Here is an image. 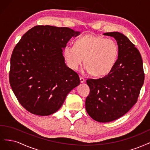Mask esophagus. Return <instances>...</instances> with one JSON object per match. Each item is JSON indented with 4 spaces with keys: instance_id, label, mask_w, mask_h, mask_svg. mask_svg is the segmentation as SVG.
<instances>
[{
    "instance_id": "esophagus-1",
    "label": "esophagus",
    "mask_w": 150,
    "mask_h": 150,
    "mask_svg": "<svg viewBox=\"0 0 150 150\" xmlns=\"http://www.w3.org/2000/svg\"><path fill=\"white\" fill-rule=\"evenodd\" d=\"M80 82L81 83H83V82H85V79L83 78V77H80Z\"/></svg>"
}]
</instances>
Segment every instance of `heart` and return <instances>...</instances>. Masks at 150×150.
Masks as SVG:
<instances>
[{"instance_id":"obj_1","label":"heart","mask_w":150,"mask_h":150,"mask_svg":"<svg viewBox=\"0 0 150 150\" xmlns=\"http://www.w3.org/2000/svg\"><path fill=\"white\" fill-rule=\"evenodd\" d=\"M118 51L117 43L111 38L85 35L77 38L75 45L67 44L63 50V56L70 69L77 70L85 60L86 64L81 70L82 74L93 72L96 76H101L112 69Z\"/></svg>"}]
</instances>
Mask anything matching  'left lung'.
<instances>
[{
	"mask_svg": "<svg viewBox=\"0 0 150 150\" xmlns=\"http://www.w3.org/2000/svg\"><path fill=\"white\" fill-rule=\"evenodd\" d=\"M103 35L117 40L118 59L107 75L86 80L90 92L85 108L91 118L106 123L122 117L137 103L144 74L140 53L127 37L118 32Z\"/></svg>",
	"mask_w": 150,
	"mask_h": 150,
	"instance_id": "1",
	"label": "left lung"
}]
</instances>
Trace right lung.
I'll list each match as a JSON object with an SVG mask.
<instances>
[{
	"label": "right lung",
	"mask_w": 150,
	"mask_h": 150,
	"mask_svg": "<svg viewBox=\"0 0 150 150\" xmlns=\"http://www.w3.org/2000/svg\"><path fill=\"white\" fill-rule=\"evenodd\" d=\"M80 32L69 27H33L12 52L9 80L22 107L32 114L47 116L59 110L80 81L67 67L64 47Z\"/></svg>",
	"instance_id": "add662e5"
}]
</instances>
